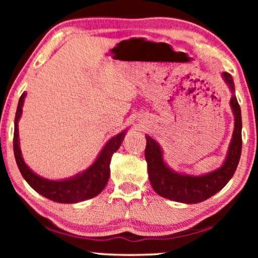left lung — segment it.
<instances>
[{"instance_id":"1","label":"left lung","mask_w":258,"mask_h":258,"mask_svg":"<svg viewBox=\"0 0 258 258\" xmlns=\"http://www.w3.org/2000/svg\"><path fill=\"white\" fill-rule=\"evenodd\" d=\"M224 82L231 91L230 107L235 116L232 139L229 144L223 164L203 175H190L172 170L163 160L161 146L149 135L146 136L147 147L144 156L148 163V174L151 186L158 195L185 204L203 202L224 188L237 168L242 151V116L241 108L235 95V84L230 74H222Z\"/></svg>"}]
</instances>
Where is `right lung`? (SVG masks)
Masks as SVG:
<instances>
[{
	"mask_svg": "<svg viewBox=\"0 0 258 258\" xmlns=\"http://www.w3.org/2000/svg\"><path fill=\"white\" fill-rule=\"evenodd\" d=\"M27 93L21 95L15 115V128H14V155L23 178L35 191L47 197L48 200L57 203H79L82 201L97 196L107 185L110 175V161L112 154L118 150L123 142L126 130L111 137L105 143L103 149L89 168L79 172L75 176L64 179H48L35 174L23 160L20 148L19 121L22 115V107Z\"/></svg>",
	"mask_w": 258,
	"mask_h": 258,
	"instance_id": "add662e5",
	"label": "right lung"
}]
</instances>
